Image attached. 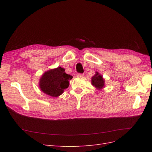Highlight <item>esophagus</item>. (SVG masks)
Returning <instances> with one entry per match:
<instances>
[{
  "label": "esophagus",
  "instance_id": "1",
  "mask_svg": "<svg viewBox=\"0 0 152 152\" xmlns=\"http://www.w3.org/2000/svg\"><path fill=\"white\" fill-rule=\"evenodd\" d=\"M77 77H79V78H82V77H84V74H82V73H77Z\"/></svg>",
  "mask_w": 152,
  "mask_h": 152
}]
</instances>
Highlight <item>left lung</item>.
I'll return each mask as SVG.
<instances>
[{"mask_svg":"<svg viewBox=\"0 0 152 152\" xmlns=\"http://www.w3.org/2000/svg\"><path fill=\"white\" fill-rule=\"evenodd\" d=\"M104 82L105 81L103 76L98 72H96L95 75L91 77V84L98 90H102L104 88L105 86Z\"/></svg>","mask_w":152,"mask_h":152,"instance_id":"8db88e82","label":"left lung"}]
</instances>
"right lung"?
<instances>
[{
    "label": "right lung",
    "instance_id": "right-lung-1",
    "mask_svg": "<svg viewBox=\"0 0 152 152\" xmlns=\"http://www.w3.org/2000/svg\"><path fill=\"white\" fill-rule=\"evenodd\" d=\"M73 77L65 72L61 66L45 72L39 79L40 89L45 94L52 97H58L68 88Z\"/></svg>",
    "mask_w": 152,
    "mask_h": 152
}]
</instances>
